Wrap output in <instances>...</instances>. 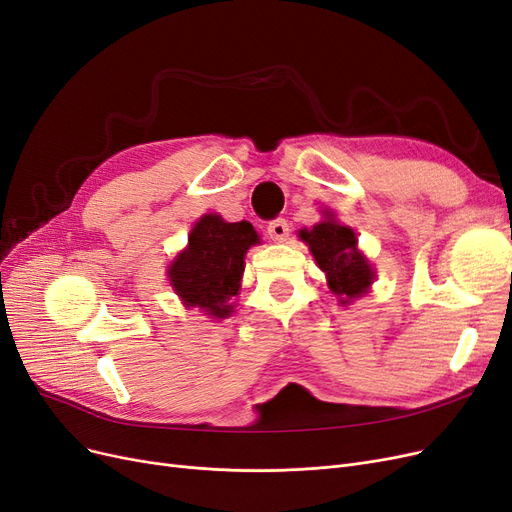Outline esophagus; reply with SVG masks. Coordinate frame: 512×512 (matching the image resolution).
<instances>
[{
	"instance_id": "esophagus-1",
	"label": "esophagus",
	"mask_w": 512,
	"mask_h": 512,
	"mask_svg": "<svg viewBox=\"0 0 512 512\" xmlns=\"http://www.w3.org/2000/svg\"><path fill=\"white\" fill-rule=\"evenodd\" d=\"M268 236L276 242H285L289 238V223L285 219H274L268 223Z\"/></svg>"
}]
</instances>
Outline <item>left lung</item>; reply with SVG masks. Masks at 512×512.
Here are the masks:
<instances>
[{
	"mask_svg": "<svg viewBox=\"0 0 512 512\" xmlns=\"http://www.w3.org/2000/svg\"><path fill=\"white\" fill-rule=\"evenodd\" d=\"M299 236L308 242L320 270L329 278V289L342 304L369 289L373 282L371 263L356 249V236L350 227L327 215V221L316 223L312 230H301Z\"/></svg>",
	"mask_w": 512,
	"mask_h": 512,
	"instance_id": "1",
	"label": "left lung"
}]
</instances>
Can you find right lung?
Returning a JSON list of instances; mask_svg holds the SVG:
<instances>
[{
	"label": "right lung",
	"instance_id": "add662e5",
	"mask_svg": "<svg viewBox=\"0 0 512 512\" xmlns=\"http://www.w3.org/2000/svg\"><path fill=\"white\" fill-rule=\"evenodd\" d=\"M259 236L249 221L227 223L219 215H204L189 234L187 249L168 270L170 285L183 304L225 318L230 299L238 295L244 255Z\"/></svg>",
	"mask_w": 512,
	"mask_h": 512
}]
</instances>
